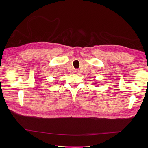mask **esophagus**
<instances>
[{
	"label": "esophagus",
	"mask_w": 148,
	"mask_h": 148,
	"mask_svg": "<svg viewBox=\"0 0 148 148\" xmlns=\"http://www.w3.org/2000/svg\"><path fill=\"white\" fill-rule=\"evenodd\" d=\"M74 73L75 74H78V73H79V71H78V70H75L74 71Z\"/></svg>",
	"instance_id": "1"
}]
</instances>
